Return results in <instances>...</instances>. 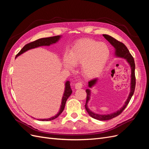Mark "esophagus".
I'll list each match as a JSON object with an SVG mask.
<instances>
[{"label": "esophagus", "mask_w": 149, "mask_h": 149, "mask_svg": "<svg viewBox=\"0 0 149 149\" xmlns=\"http://www.w3.org/2000/svg\"><path fill=\"white\" fill-rule=\"evenodd\" d=\"M83 87V84L81 83H76L74 85V88L76 89H78L81 88Z\"/></svg>", "instance_id": "esophagus-1"}]
</instances>
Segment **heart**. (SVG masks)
I'll list each match as a JSON object with an SVG mask.
<instances>
[{"label": "heart", "mask_w": 149, "mask_h": 149, "mask_svg": "<svg viewBox=\"0 0 149 149\" xmlns=\"http://www.w3.org/2000/svg\"><path fill=\"white\" fill-rule=\"evenodd\" d=\"M110 56V50L104 43L91 39L79 40L72 47L64 60L68 69L81 65V71L87 78L96 77L103 70Z\"/></svg>", "instance_id": "1"}]
</instances>
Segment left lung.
<instances>
[{"mask_svg":"<svg viewBox=\"0 0 149 149\" xmlns=\"http://www.w3.org/2000/svg\"><path fill=\"white\" fill-rule=\"evenodd\" d=\"M103 37H104L108 42L110 43L111 45L114 48L115 52L114 55L115 56L118 58H123V59L125 60L128 63L130 67V70H131V74H130V93L129 94V96L127 100H126L125 102H124V104L123 107H121L120 109L118 110L117 111L112 112L109 114H96L95 112H93L92 111L90 110L88 107V104L89 101L91 98V88H92L94 85L96 84V83L98 81V78H94L92 80H90L88 82V87L89 88L86 89V92L87 93L86 96V102L85 104V108L86 110L88 112L89 115L91 117V118L99 120H110L112 118H116V116H119L122 112L124 111V109L129 104L130 99H131L132 96H133L134 91H135V87H136V77H135V63L134 60L131 54L130 53L129 49L126 47L125 45L123 43L119 42L118 40H117L114 38L112 37L111 36L108 35L106 34H103Z\"/></svg>","mask_w":149,"mask_h":149,"instance_id":"obj_1","label":"left lung"}]
</instances>
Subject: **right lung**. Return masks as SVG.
<instances>
[{
  "instance_id": "obj_1",
  "label": "right lung",
  "mask_w": 149,
  "mask_h": 149,
  "mask_svg": "<svg viewBox=\"0 0 149 149\" xmlns=\"http://www.w3.org/2000/svg\"><path fill=\"white\" fill-rule=\"evenodd\" d=\"M61 37V36L58 35V36H55V37H48V38H40L38 40H35V41L33 42L26 44L23 48H22V49L20 51V52L16 55V58L22 55V54H23L25 52L29 50V49L38 48L40 47H43V46H50L51 45L57 43L58 41H59ZM71 93H72V89L71 88L70 81H66V83H65V91H64L63 94V97L61 100V104L60 106V110L58 111V113L54 116L51 117V118H48V119H39L37 120H42V121H49V120H52L53 119L57 118L61 114V112L63 111L64 108L65 107L66 102L68 100V98L70 96Z\"/></svg>"
}]
</instances>
